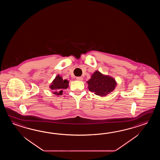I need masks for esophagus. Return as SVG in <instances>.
Segmentation results:
<instances>
[{
  "label": "esophagus",
  "mask_w": 160,
  "mask_h": 160,
  "mask_svg": "<svg viewBox=\"0 0 160 160\" xmlns=\"http://www.w3.org/2000/svg\"><path fill=\"white\" fill-rule=\"evenodd\" d=\"M76 79H77V80L79 81H83V78L82 77H78L76 78Z\"/></svg>",
  "instance_id": "34e87169"
}]
</instances>
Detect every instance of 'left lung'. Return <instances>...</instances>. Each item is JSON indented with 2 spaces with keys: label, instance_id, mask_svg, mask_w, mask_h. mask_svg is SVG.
<instances>
[{
  "label": "left lung",
  "instance_id": "8db88e82",
  "mask_svg": "<svg viewBox=\"0 0 160 160\" xmlns=\"http://www.w3.org/2000/svg\"><path fill=\"white\" fill-rule=\"evenodd\" d=\"M87 82L88 90L94 92L96 95L101 97L112 92L117 85L114 79L108 75H103L98 71L94 72Z\"/></svg>",
  "mask_w": 160,
  "mask_h": 160
}]
</instances>
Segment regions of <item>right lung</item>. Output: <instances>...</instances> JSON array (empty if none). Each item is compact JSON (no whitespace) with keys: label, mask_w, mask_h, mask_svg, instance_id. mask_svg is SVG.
<instances>
[{"label":"right lung","mask_w":160,"mask_h":160,"mask_svg":"<svg viewBox=\"0 0 160 160\" xmlns=\"http://www.w3.org/2000/svg\"><path fill=\"white\" fill-rule=\"evenodd\" d=\"M68 80H63L61 77L58 75L51 83L50 88L53 90V94L57 95H62L63 90L68 88Z\"/></svg>","instance_id":"add662e5"}]
</instances>
